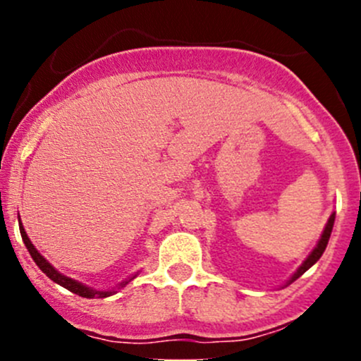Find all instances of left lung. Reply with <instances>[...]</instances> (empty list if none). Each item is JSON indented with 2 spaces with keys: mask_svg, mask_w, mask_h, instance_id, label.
I'll use <instances>...</instances> for the list:
<instances>
[{
  "mask_svg": "<svg viewBox=\"0 0 361 361\" xmlns=\"http://www.w3.org/2000/svg\"><path fill=\"white\" fill-rule=\"evenodd\" d=\"M334 221H336V213H332V214H330L329 221H326L325 228H323V232H322V238H319L318 245H316V246H314V250H312L311 253H309V257L305 258L304 262H302V265H300V267H298L297 271L293 272V276H292V278L288 279V283H286V285H290V283H293L295 279H298V278H300V276L304 274V272L307 271V269H311L312 265H314L316 262L319 260V257H322V255H323V251H325L326 245H329L330 234H332V228H334Z\"/></svg>",
  "mask_w": 361,
  "mask_h": 361,
  "instance_id": "1",
  "label": "left lung"
}]
</instances>
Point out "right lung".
<instances>
[{
  "mask_svg": "<svg viewBox=\"0 0 361 361\" xmlns=\"http://www.w3.org/2000/svg\"><path fill=\"white\" fill-rule=\"evenodd\" d=\"M19 228H20V235H23V241H24L25 248H27L29 255H31V257H32V260L36 262V265H38V267L42 269V271L45 272V274L49 276V278L52 279L54 283H57V285L64 286V288L69 290V292H73V293L80 295V297H85V298H94V297L104 298V297H110V295L116 293V290L123 288V286H126L127 283L133 281V279L136 278V276H137V274L130 276V278H127L126 281H122V283H120L118 286H116V288H113V290H103V292H101V290H94V288H90V286L83 285V283L76 281V279L68 278V276L61 274V272L57 271V269L54 267V265L50 264V262L47 260V258L43 257V255L39 253L38 250L35 248V245H32V243H31V239H29V238H27V234H25L24 225H23V224H19Z\"/></svg>",
  "mask_w": 361,
  "mask_h": 361,
  "instance_id": "add662e5",
  "label": "right lung"
}]
</instances>
